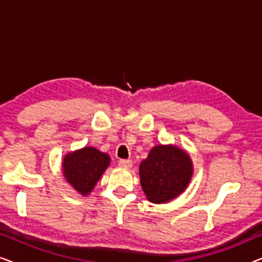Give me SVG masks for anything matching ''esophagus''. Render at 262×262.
I'll return each mask as SVG.
<instances>
[{"instance_id": "esophagus-1", "label": "esophagus", "mask_w": 262, "mask_h": 262, "mask_svg": "<svg viewBox=\"0 0 262 262\" xmlns=\"http://www.w3.org/2000/svg\"><path fill=\"white\" fill-rule=\"evenodd\" d=\"M119 167L125 168V169H130V168L132 167V161L131 160H120Z\"/></svg>"}]
</instances>
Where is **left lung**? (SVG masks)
I'll return each instance as SVG.
<instances>
[{
  "label": "left lung",
  "mask_w": 262,
  "mask_h": 262,
  "mask_svg": "<svg viewBox=\"0 0 262 262\" xmlns=\"http://www.w3.org/2000/svg\"><path fill=\"white\" fill-rule=\"evenodd\" d=\"M192 175L191 156L173 144L155 145L139 164L143 192L154 204L168 203L184 193Z\"/></svg>",
  "instance_id": "obj_1"
}]
</instances>
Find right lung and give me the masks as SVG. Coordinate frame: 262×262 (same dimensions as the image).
Returning <instances> with one entry per match:
<instances>
[{"label":"right lung","instance_id":"obj_1","mask_svg":"<svg viewBox=\"0 0 262 262\" xmlns=\"http://www.w3.org/2000/svg\"><path fill=\"white\" fill-rule=\"evenodd\" d=\"M111 157L94 146L68 152L62 161V171L66 181L75 191L87 196L108 168Z\"/></svg>","mask_w":262,"mask_h":262}]
</instances>
